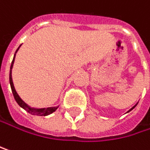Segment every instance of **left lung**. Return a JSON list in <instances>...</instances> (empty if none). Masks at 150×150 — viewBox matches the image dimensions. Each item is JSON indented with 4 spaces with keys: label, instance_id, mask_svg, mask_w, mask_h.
Here are the masks:
<instances>
[{
    "label": "left lung",
    "instance_id": "obj_1",
    "mask_svg": "<svg viewBox=\"0 0 150 150\" xmlns=\"http://www.w3.org/2000/svg\"><path fill=\"white\" fill-rule=\"evenodd\" d=\"M135 106H136V105H134V107H133V108H132V109H134V107H135ZM132 109H131V110H132ZM131 110H130V111H131Z\"/></svg>",
    "mask_w": 150,
    "mask_h": 150
}]
</instances>
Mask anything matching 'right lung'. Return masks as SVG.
I'll list each match as a JSON object with an SVG mask.
<instances>
[{
    "label": "right lung",
    "instance_id": "right-lung-1",
    "mask_svg": "<svg viewBox=\"0 0 150 150\" xmlns=\"http://www.w3.org/2000/svg\"><path fill=\"white\" fill-rule=\"evenodd\" d=\"M19 49V47L17 48V50ZM17 50L16 51V52H17ZM15 56H16V53H15ZM15 56H14V59L12 60V63H11V66H10V72H9V83H10V86H11V90H12V93H13V96L16 101V103L22 107L23 108L26 112H28L29 113L32 114V115H37V116H46V115H49L51 113H52L53 112L56 111V109L58 107H49V108H44V109H33V108H30V106H28L21 98L20 97L17 95L16 90H15V87H14V84H13V81H12V67H13V64H14V59H15Z\"/></svg>",
    "mask_w": 150,
    "mask_h": 150
}]
</instances>
